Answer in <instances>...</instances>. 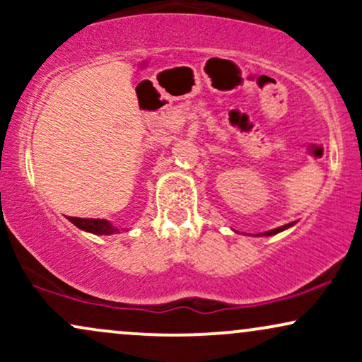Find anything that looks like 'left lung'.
Masks as SVG:
<instances>
[{
    "instance_id": "1",
    "label": "left lung",
    "mask_w": 362,
    "mask_h": 362,
    "mask_svg": "<svg viewBox=\"0 0 362 362\" xmlns=\"http://www.w3.org/2000/svg\"><path fill=\"white\" fill-rule=\"evenodd\" d=\"M294 223H289V224H284V226H279V228H276V230H271V231H265V233H262L264 236H271V235H276V233H279V231H284V230H288L289 226H293Z\"/></svg>"
}]
</instances>
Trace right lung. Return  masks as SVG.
<instances>
[{
	"instance_id": "right-lung-1",
	"label": "right lung",
	"mask_w": 362,
	"mask_h": 362,
	"mask_svg": "<svg viewBox=\"0 0 362 362\" xmlns=\"http://www.w3.org/2000/svg\"><path fill=\"white\" fill-rule=\"evenodd\" d=\"M69 221H71L74 226H78L83 231H88V233L93 235H114L117 233V228L112 226V224L107 221V219H88V218H71L69 216Z\"/></svg>"
}]
</instances>
